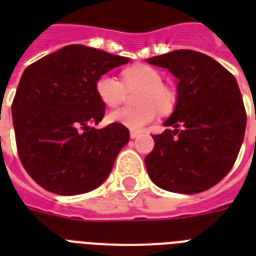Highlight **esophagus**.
Listing matches in <instances>:
<instances>
[{"label":"esophagus","mask_w":256,"mask_h":256,"mask_svg":"<svg viewBox=\"0 0 256 256\" xmlns=\"http://www.w3.org/2000/svg\"><path fill=\"white\" fill-rule=\"evenodd\" d=\"M138 136H140V132H136V130H132V132H130V136H132V140L136 138Z\"/></svg>","instance_id":"obj_1"}]
</instances>
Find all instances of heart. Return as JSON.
<instances>
[{"instance_id": "b5f03b06", "label": "heart", "mask_w": 256, "mask_h": 256, "mask_svg": "<svg viewBox=\"0 0 256 256\" xmlns=\"http://www.w3.org/2000/svg\"><path fill=\"white\" fill-rule=\"evenodd\" d=\"M122 81L112 74H102L96 82L98 98L108 108H116L124 100L128 90L140 88L136 94V108H116L108 116L112 124L132 130H140L150 124L156 112H168L174 108L175 94L164 84L162 76L148 65L128 66L122 70Z\"/></svg>"}]
</instances>
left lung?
<instances>
[{
  "mask_svg": "<svg viewBox=\"0 0 256 256\" xmlns=\"http://www.w3.org/2000/svg\"><path fill=\"white\" fill-rule=\"evenodd\" d=\"M179 80L174 112L144 158L150 178L172 192L196 194L232 168L246 130V108L236 80L219 62L195 50L148 58Z\"/></svg>",
  "mask_w": 256,
  "mask_h": 256,
  "instance_id": "1",
  "label": "left lung"
}]
</instances>
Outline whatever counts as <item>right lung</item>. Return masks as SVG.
I'll list each match as a JSON object with an SVG mask.
<instances>
[{
  "mask_svg": "<svg viewBox=\"0 0 256 256\" xmlns=\"http://www.w3.org/2000/svg\"><path fill=\"white\" fill-rule=\"evenodd\" d=\"M84 45H69L29 65L12 104L18 156L26 172L58 195L84 194L108 178L128 128L100 124L106 106L96 92L102 74L128 64Z\"/></svg>",
  "mask_w": 256,
  "mask_h": 256,
  "instance_id": "add662e5",
  "label": "right lung"
}]
</instances>
